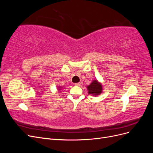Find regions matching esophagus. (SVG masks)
<instances>
[{
  "label": "esophagus",
  "mask_w": 153,
  "mask_h": 153,
  "mask_svg": "<svg viewBox=\"0 0 153 153\" xmlns=\"http://www.w3.org/2000/svg\"><path fill=\"white\" fill-rule=\"evenodd\" d=\"M75 85H76V86H80V83H76V84H75Z\"/></svg>",
  "instance_id": "esophagus-1"
}]
</instances>
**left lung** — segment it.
<instances>
[{
    "label": "left lung",
    "mask_w": 153,
    "mask_h": 153,
    "mask_svg": "<svg viewBox=\"0 0 153 153\" xmlns=\"http://www.w3.org/2000/svg\"><path fill=\"white\" fill-rule=\"evenodd\" d=\"M88 91V94L92 96H98L102 93L103 87L101 83L98 82L97 80H94L91 84L87 86Z\"/></svg>",
    "instance_id": "obj_1"
}]
</instances>
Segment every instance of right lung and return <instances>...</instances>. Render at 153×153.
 <instances>
[{
	"instance_id": "1",
	"label": "right lung",
	"mask_w": 153,
	"mask_h": 153,
	"mask_svg": "<svg viewBox=\"0 0 153 153\" xmlns=\"http://www.w3.org/2000/svg\"><path fill=\"white\" fill-rule=\"evenodd\" d=\"M58 87V90H59V91H61V90H62V87H61V86H58L57 87Z\"/></svg>"
}]
</instances>
